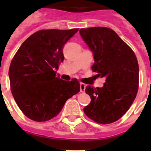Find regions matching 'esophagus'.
Instances as JSON below:
<instances>
[{"mask_svg":"<svg viewBox=\"0 0 151 151\" xmlns=\"http://www.w3.org/2000/svg\"><path fill=\"white\" fill-rule=\"evenodd\" d=\"M85 88H86V85H85V84H84V83L80 84V91L81 92L85 91Z\"/></svg>","mask_w":151,"mask_h":151,"instance_id":"34e87169","label":"esophagus"}]
</instances>
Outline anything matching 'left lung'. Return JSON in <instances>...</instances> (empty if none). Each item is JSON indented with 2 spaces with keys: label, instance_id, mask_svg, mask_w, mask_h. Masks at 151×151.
I'll return each instance as SVG.
<instances>
[{
  "label": "left lung",
  "instance_id": "left-lung-1",
  "mask_svg": "<svg viewBox=\"0 0 151 151\" xmlns=\"http://www.w3.org/2000/svg\"><path fill=\"white\" fill-rule=\"evenodd\" d=\"M79 32L94 54L92 71L97 77L106 78L102 88L86 87L91 101L84 112L97 123H113L135 99L139 83L138 60L130 47L110 28L81 29Z\"/></svg>",
  "mask_w": 151,
  "mask_h": 151
}]
</instances>
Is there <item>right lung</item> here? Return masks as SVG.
Listing matches in <instances>:
<instances>
[{
  "instance_id": "obj_1",
  "label": "right lung",
  "mask_w": 151,
  "mask_h": 151,
  "mask_svg": "<svg viewBox=\"0 0 151 151\" xmlns=\"http://www.w3.org/2000/svg\"><path fill=\"white\" fill-rule=\"evenodd\" d=\"M78 30L38 31L13 57L9 69L10 90L21 111L32 120L45 122L57 116L66 101L80 91L76 78L66 82L56 76L64 59L63 47Z\"/></svg>"
}]
</instances>
